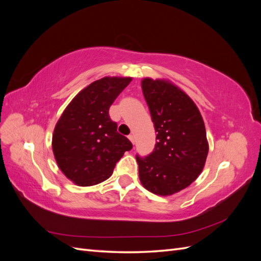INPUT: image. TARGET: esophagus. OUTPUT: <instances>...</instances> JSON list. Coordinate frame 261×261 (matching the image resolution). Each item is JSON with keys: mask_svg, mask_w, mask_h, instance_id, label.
<instances>
[{"mask_svg": "<svg viewBox=\"0 0 261 261\" xmlns=\"http://www.w3.org/2000/svg\"><path fill=\"white\" fill-rule=\"evenodd\" d=\"M128 139L132 141V144H135V136H134L133 134H130V135L128 136Z\"/></svg>", "mask_w": 261, "mask_h": 261, "instance_id": "34e87169", "label": "esophagus"}]
</instances>
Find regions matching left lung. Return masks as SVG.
Segmentation results:
<instances>
[{"instance_id":"left-lung-1","label":"left lung","mask_w":261,"mask_h":261,"mask_svg":"<svg viewBox=\"0 0 261 261\" xmlns=\"http://www.w3.org/2000/svg\"><path fill=\"white\" fill-rule=\"evenodd\" d=\"M144 97L156 133L153 151L136 156L139 179L155 195L171 196L191 185L209 151L206 127L195 102L168 80L144 78Z\"/></svg>"}]
</instances>
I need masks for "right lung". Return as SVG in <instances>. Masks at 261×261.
Listing matches in <instances>:
<instances>
[{"mask_svg":"<svg viewBox=\"0 0 261 261\" xmlns=\"http://www.w3.org/2000/svg\"><path fill=\"white\" fill-rule=\"evenodd\" d=\"M132 77H103L91 83L62 113L52 136L60 170L78 186H92L112 175L116 162L133 148L117 133L109 109Z\"/></svg>","mask_w":261,"mask_h":261,"instance_id":"obj_1","label":"right lung"}]
</instances>
